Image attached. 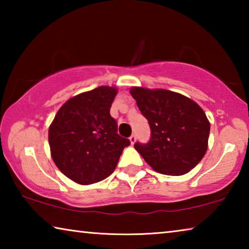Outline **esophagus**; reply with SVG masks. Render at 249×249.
Wrapping results in <instances>:
<instances>
[{
    "instance_id": "34e87169",
    "label": "esophagus",
    "mask_w": 249,
    "mask_h": 249,
    "mask_svg": "<svg viewBox=\"0 0 249 249\" xmlns=\"http://www.w3.org/2000/svg\"><path fill=\"white\" fill-rule=\"evenodd\" d=\"M129 141H130V144H134V142H136V135H135V134H132V135H130Z\"/></svg>"
}]
</instances>
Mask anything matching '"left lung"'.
I'll return each mask as SVG.
<instances>
[{"instance_id":"8db88e82","label":"left lung","mask_w":249,"mask_h":249,"mask_svg":"<svg viewBox=\"0 0 249 249\" xmlns=\"http://www.w3.org/2000/svg\"><path fill=\"white\" fill-rule=\"evenodd\" d=\"M130 94L150 127L148 142H135V149L160 174L182 176L193 169L208 149L210 123L203 109L168 90L133 88Z\"/></svg>"}]
</instances>
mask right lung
<instances>
[{
  "label": "right lung",
  "mask_w": 249,
  "mask_h": 249,
  "mask_svg": "<svg viewBox=\"0 0 249 249\" xmlns=\"http://www.w3.org/2000/svg\"><path fill=\"white\" fill-rule=\"evenodd\" d=\"M117 91L99 87L67 101L49 127L52 157L62 174L80 184L102 181L130 145L109 114Z\"/></svg>",
  "instance_id": "obj_1"
}]
</instances>
